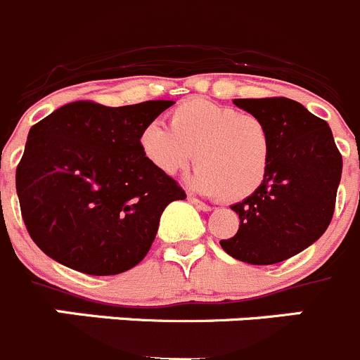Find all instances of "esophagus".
<instances>
[{
	"mask_svg": "<svg viewBox=\"0 0 360 360\" xmlns=\"http://www.w3.org/2000/svg\"><path fill=\"white\" fill-rule=\"evenodd\" d=\"M189 202L193 203V205H196L200 210H205V212H209V210H212V207H210L209 203L202 202V200H198V198H194V196H189Z\"/></svg>",
	"mask_w": 360,
	"mask_h": 360,
	"instance_id": "esophagus-1",
	"label": "esophagus"
}]
</instances>
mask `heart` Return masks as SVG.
Masks as SVG:
<instances>
[{
  "instance_id": "heart-1",
  "label": "heart",
  "mask_w": 360,
  "mask_h": 360,
  "mask_svg": "<svg viewBox=\"0 0 360 360\" xmlns=\"http://www.w3.org/2000/svg\"><path fill=\"white\" fill-rule=\"evenodd\" d=\"M148 162L173 176L189 166L191 184L226 202L252 196L268 176L273 139L259 115L207 100H187L171 110L169 128L150 123L139 137Z\"/></svg>"
}]
</instances>
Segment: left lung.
Instances as JSON below:
<instances>
[{"label":"left lung","mask_w":360,"mask_h":360,"mask_svg":"<svg viewBox=\"0 0 360 360\" xmlns=\"http://www.w3.org/2000/svg\"><path fill=\"white\" fill-rule=\"evenodd\" d=\"M233 103L268 124L273 151L262 186L232 205L239 230L219 245L243 262H282L311 246L330 225L342 157L328 123L298 101L248 98Z\"/></svg>","instance_id":"8db88e82"}]
</instances>
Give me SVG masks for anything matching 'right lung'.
Instances as JSON below:
<instances>
[{
	"label": "right lung",
	"mask_w": 360,
	"mask_h": 360,
	"mask_svg": "<svg viewBox=\"0 0 360 360\" xmlns=\"http://www.w3.org/2000/svg\"><path fill=\"white\" fill-rule=\"evenodd\" d=\"M171 105L72 101L30 128L15 189L26 230L46 255L94 276L128 271L146 257L160 214L186 200L139 144L143 128Z\"/></svg>",
	"instance_id": "obj_1"
}]
</instances>
